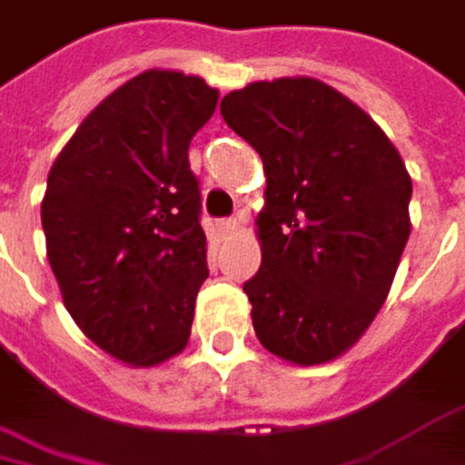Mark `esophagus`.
<instances>
[{"label":"esophagus","instance_id":"obj_1","mask_svg":"<svg viewBox=\"0 0 465 465\" xmlns=\"http://www.w3.org/2000/svg\"><path fill=\"white\" fill-rule=\"evenodd\" d=\"M220 234H225V237H231V234H237L240 231V220L237 217H228V220H220Z\"/></svg>","mask_w":465,"mask_h":465}]
</instances>
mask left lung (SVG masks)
<instances>
[{
  "instance_id": "8db88e82",
  "label": "left lung",
  "mask_w": 465,
  "mask_h": 465,
  "mask_svg": "<svg viewBox=\"0 0 465 465\" xmlns=\"http://www.w3.org/2000/svg\"><path fill=\"white\" fill-rule=\"evenodd\" d=\"M264 163L262 270L245 283L262 346L292 365L346 354L387 302L411 234V176L354 100L308 78L253 81L220 103Z\"/></svg>"
}]
</instances>
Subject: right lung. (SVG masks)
<instances>
[{"label": "right lung", "instance_id": "right-lung-1", "mask_svg": "<svg viewBox=\"0 0 465 465\" xmlns=\"http://www.w3.org/2000/svg\"><path fill=\"white\" fill-rule=\"evenodd\" d=\"M220 92L143 70L114 89L48 171L45 253L78 330L108 357L154 368L190 338L206 281L201 193L187 163Z\"/></svg>", "mask_w": 465, "mask_h": 465}]
</instances>
